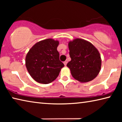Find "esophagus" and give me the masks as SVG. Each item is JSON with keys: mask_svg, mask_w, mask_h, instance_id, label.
I'll return each instance as SVG.
<instances>
[{"mask_svg": "<svg viewBox=\"0 0 122 122\" xmlns=\"http://www.w3.org/2000/svg\"><path fill=\"white\" fill-rule=\"evenodd\" d=\"M67 62H68L67 60H66L65 61H64V62H63V63H64V65H65V66H66V65H67Z\"/></svg>", "mask_w": 122, "mask_h": 122, "instance_id": "obj_1", "label": "esophagus"}]
</instances>
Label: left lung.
<instances>
[{"mask_svg": "<svg viewBox=\"0 0 122 122\" xmlns=\"http://www.w3.org/2000/svg\"><path fill=\"white\" fill-rule=\"evenodd\" d=\"M71 61L67 66L75 80L86 83L94 80L101 70L102 60L98 49L92 43L80 38L68 42Z\"/></svg>", "mask_w": 122, "mask_h": 122, "instance_id": "left-lung-1", "label": "left lung"}]
</instances>
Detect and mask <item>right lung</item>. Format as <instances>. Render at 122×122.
Segmentation results:
<instances>
[{"instance_id": "1", "label": "right lung", "mask_w": 122, "mask_h": 122, "mask_svg": "<svg viewBox=\"0 0 122 122\" xmlns=\"http://www.w3.org/2000/svg\"><path fill=\"white\" fill-rule=\"evenodd\" d=\"M59 41L47 39L39 41L27 54L25 65L27 71L37 82L48 84L59 76L64 64L60 61L57 47Z\"/></svg>"}]
</instances>
